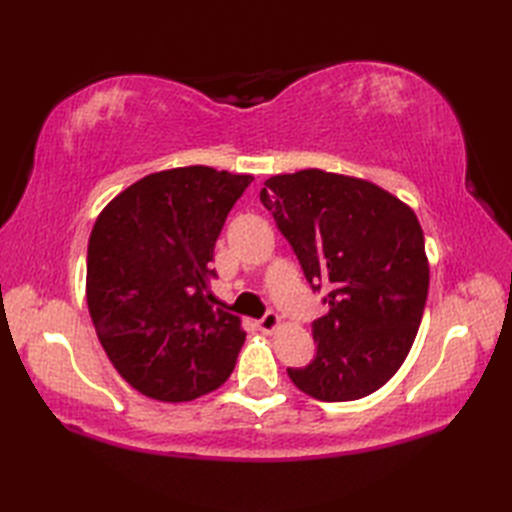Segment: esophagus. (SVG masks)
Here are the masks:
<instances>
[{"instance_id": "1", "label": "esophagus", "mask_w": 512, "mask_h": 512, "mask_svg": "<svg viewBox=\"0 0 512 512\" xmlns=\"http://www.w3.org/2000/svg\"><path fill=\"white\" fill-rule=\"evenodd\" d=\"M277 325H279V317H277V312H273V310H268L264 317L257 321V328L262 330V332H266V334L273 332Z\"/></svg>"}]
</instances>
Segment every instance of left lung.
I'll use <instances>...</instances> for the list:
<instances>
[{
    "label": "left lung",
    "instance_id": "1",
    "mask_svg": "<svg viewBox=\"0 0 512 512\" xmlns=\"http://www.w3.org/2000/svg\"><path fill=\"white\" fill-rule=\"evenodd\" d=\"M259 200L328 306L312 321L317 354L288 367L290 380L325 402L369 396L398 372L422 321L429 266L416 213L372 182L319 169L268 178Z\"/></svg>",
    "mask_w": 512,
    "mask_h": 512
}]
</instances>
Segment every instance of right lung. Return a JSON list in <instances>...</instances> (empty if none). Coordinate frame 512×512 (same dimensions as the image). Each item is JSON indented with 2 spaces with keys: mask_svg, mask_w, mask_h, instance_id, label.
<instances>
[{
  "mask_svg": "<svg viewBox=\"0 0 512 512\" xmlns=\"http://www.w3.org/2000/svg\"><path fill=\"white\" fill-rule=\"evenodd\" d=\"M253 176L151 173L105 206L88 244V308L105 354L140 394L193 400L231 376L239 319L213 306V248Z\"/></svg>",
  "mask_w": 512,
  "mask_h": 512,
  "instance_id": "right-lung-1",
  "label": "right lung"
}]
</instances>
